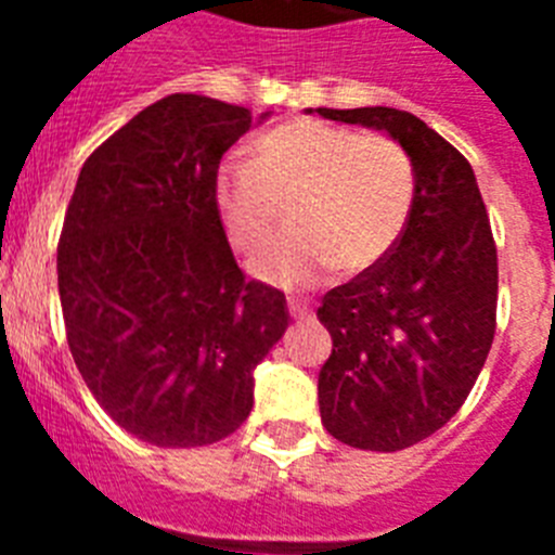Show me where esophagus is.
Here are the masks:
<instances>
[{
  "label": "esophagus",
  "instance_id": "1",
  "mask_svg": "<svg viewBox=\"0 0 555 555\" xmlns=\"http://www.w3.org/2000/svg\"><path fill=\"white\" fill-rule=\"evenodd\" d=\"M288 313H292L294 320H306L308 313H311V306H308V300H300V297H288Z\"/></svg>",
  "mask_w": 555,
  "mask_h": 555
}]
</instances>
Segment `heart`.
I'll return each mask as SVG.
<instances>
[{"instance_id":"heart-1","label":"heart","mask_w":555,"mask_h":555,"mask_svg":"<svg viewBox=\"0 0 555 555\" xmlns=\"http://www.w3.org/2000/svg\"><path fill=\"white\" fill-rule=\"evenodd\" d=\"M214 197L230 244L244 255L267 249L292 208L294 230L253 272L308 286L336 267L366 272L395 249L414 205V166L389 135L292 119L253 141L247 166H222Z\"/></svg>"}]
</instances>
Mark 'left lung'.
I'll use <instances>...</instances> for the list:
<instances>
[{
  "mask_svg": "<svg viewBox=\"0 0 555 555\" xmlns=\"http://www.w3.org/2000/svg\"><path fill=\"white\" fill-rule=\"evenodd\" d=\"M317 113L389 132L414 166L400 242L317 311L333 338L322 425L350 448L395 453L436 434L473 391L494 338L498 249L473 166L423 119L397 107Z\"/></svg>",
  "mask_w": 555,
  "mask_h": 555,
  "instance_id": "obj_1",
  "label": "left lung"
}]
</instances>
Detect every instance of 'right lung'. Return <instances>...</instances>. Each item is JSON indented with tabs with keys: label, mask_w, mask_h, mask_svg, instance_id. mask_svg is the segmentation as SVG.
<instances>
[{
	"label": "right lung",
	"mask_w": 555,
	"mask_h": 555,
	"mask_svg": "<svg viewBox=\"0 0 555 555\" xmlns=\"http://www.w3.org/2000/svg\"><path fill=\"white\" fill-rule=\"evenodd\" d=\"M171 94L82 164L57 244L68 350L96 403L158 448H203L253 411V370L288 327L247 281L217 210L219 160L263 121Z\"/></svg>",
	"instance_id": "obj_1"
}]
</instances>
